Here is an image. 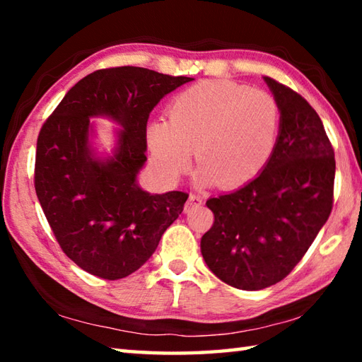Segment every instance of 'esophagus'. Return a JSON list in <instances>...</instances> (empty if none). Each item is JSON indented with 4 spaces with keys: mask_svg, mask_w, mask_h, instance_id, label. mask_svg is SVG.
Instances as JSON below:
<instances>
[{
    "mask_svg": "<svg viewBox=\"0 0 362 362\" xmlns=\"http://www.w3.org/2000/svg\"><path fill=\"white\" fill-rule=\"evenodd\" d=\"M201 204H203V199H201L199 196H196V194H189V196H188L187 204H185V211L193 209V207H198V206H201Z\"/></svg>",
    "mask_w": 362,
    "mask_h": 362,
    "instance_id": "obj_1",
    "label": "esophagus"
}]
</instances>
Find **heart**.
<instances>
[{"label": "heart", "mask_w": 362, "mask_h": 362, "mask_svg": "<svg viewBox=\"0 0 362 362\" xmlns=\"http://www.w3.org/2000/svg\"><path fill=\"white\" fill-rule=\"evenodd\" d=\"M281 113L273 95L225 79L189 86L174 97L169 119L146 127L158 173L177 180L192 168L196 148L199 183L235 188L260 173L272 156Z\"/></svg>", "instance_id": "1"}]
</instances>
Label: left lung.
Returning a JSON list of instances; mask_svg holds the SVG:
<instances>
[{
    "mask_svg": "<svg viewBox=\"0 0 362 362\" xmlns=\"http://www.w3.org/2000/svg\"><path fill=\"white\" fill-rule=\"evenodd\" d=\"M281 113L260 174L207 199L214 225L201 238L206 265L223 283L260 291L302 260L332 211L335 158L322 121L302 95L263 76Z\"/></svg>",
    "mask_w": 362,
    "mask_h": 362,
    "instance_id": "8db88e82",
    "label": "left lung"
}]
</instances>
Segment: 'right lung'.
<instances>
[{
  "label": "right lung",
  "instance_id": "obj_1",
  "mask_svg": "<svg viewBox=\"0 0 362 362\" xmlns=\"http://www.w3.org/2000/svg\"><path fill=\"white\" fill-rule=\"evenodd\" d=\"M192 79L140 66L94 71L73 86L41 127L36 196L60 247L84 272L110 281L129 276L182 214L187 193L151 194L140 188L139 174L151 110ZM93 117L119 126L110 153L93 145Z\"/></svg>",
  "mask_w": 362,
  "mask_h": 362
}]
</instances>
